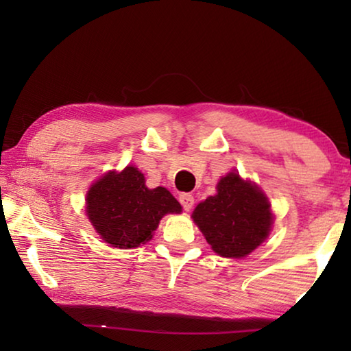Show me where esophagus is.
Instances as JSON below:
<instances>
[{
    "label": "esophagus",
    "instance_id": "1",
    "mask_svg": "<svg viewBox=\"0 0 351 351\" xmlns=\"http://www.w3.org/2000/svg\"><path fill=\"white\" fill-rule=\"evenodd\" d=\"M180 203L184 207V210H190L195 204V198L190 193H181L180 195Z\"/></svg>",
    "mask_w": 351,
    "mask_h": 351
}]
</instances>
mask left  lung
Here are the masks:
<instances>
[{
    "label": "left lung",
    "instance_id": "left-lung-1",
    "mask_svg": "<svg viewBox=\"0 0 351 351\" xmlns=\"http://www.w3.org/2000/svg\"><path fill=\"white\" fill-rule=\"evenodd\" d=\"M192 218L213 251L228 258L251 254L268 239L274 223L266 195L237 171L218 181L217 195L201 201Z\"/></svg>",
    "mask_w": 351,
    "mask_h": 351
}]
</instances>
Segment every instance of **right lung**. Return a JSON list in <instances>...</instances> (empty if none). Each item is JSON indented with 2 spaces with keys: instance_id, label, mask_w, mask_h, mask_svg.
<instances>
[{
  "instance_id": "add662e5",
  "label": "right lung",
  "mask_w": 351,
  "mask_h": 351,
  "mask_svg": "<svg viewBox=\"0 0 351 351\" xmlns=\"http://www.w3.org/2000/svg\"><path fill=\"white\" fill-rule=\"evenodd\" d=\"M167 213H181V204L165 187L148 189L133 165L119 173L108 171L86 193L88 219L112 247L145 245Z\"/></svg>"
}]
</instances>
